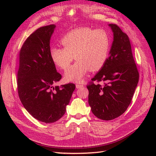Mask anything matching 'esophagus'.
Returning <instances> with one entry per match:
<instances>
[{"label": "esophagus", "mask_w": 156, "mask_h": 156, "mask_svg": "<svg viewBox=\"0 0 156 156\" xmlns=\"http://www.w3.org/2000/svg\"><path fill=\"white\" fill-rule=\"evenodd\" d=\"M84 87V86L83 84H76V88H83Z\"/></svg>", "instance_id": "esophagus-1"}]
</instances>
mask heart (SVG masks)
I'll use <instances>...</instances> for the list:
<instances>
[{
	"label": "heart",
	"instance_id": "b5f03b06",
	"mask_svg": "<svg viewBox=\"0 0 156 156\" xmlns=\"http://www.w3.org/2000/svg\"><path fill=\"white\" fill-rule=\"evenodd\" d=\"M64 48L54 47L49 55L54 64L68 69L75 58V64L65 72L69 82H80L89 70L97 71L107 62L111 46L110 35L105 29L80 27L68 32L61 39Z\"/></svg>",
	"mask_w": 156,
	"mask_h": 156
}]
</instances>
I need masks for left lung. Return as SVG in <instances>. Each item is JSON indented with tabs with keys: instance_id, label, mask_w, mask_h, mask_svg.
<instances>
[{
	"instance_id": "1",
	"label": "left lung",
	"mask_w": 156,
	"mask_h": 156,
	"mask_svg": "<svg viewBox=\"0 0 156 156\" xmlns=\"http://www.w3.org/2000/svg\"><path fill=\"white\" fill-rule=\"evenodd\" d=\"M113 41L109 57L92 81L104 84L87 86L88 103L96 117L109 121L127 110L139 82V72L133 57L127 35L115 24H109Z\"/></svg>"
}]
</instances>
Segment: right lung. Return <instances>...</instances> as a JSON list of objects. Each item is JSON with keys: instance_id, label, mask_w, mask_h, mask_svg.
Masks as SVG:
<instances>
[{"instance_id": "obj_1", "label": "right lung", "mask_w": 156, "mask_h": 156, "mask_svg": "<svg viewBox=\"0 0 156 156\" xmlns=\"http://www.w3.org/2000/svg\"><path fill=\"white\" fill-rule=\"evenodd\" d=\"M55 27L50 25L37 29L26 39L19 53V98L29 114L45 123L62 117L76 88L72 83L53 86L62 78L49 55Z\"/></svg>"}]
</instances>
